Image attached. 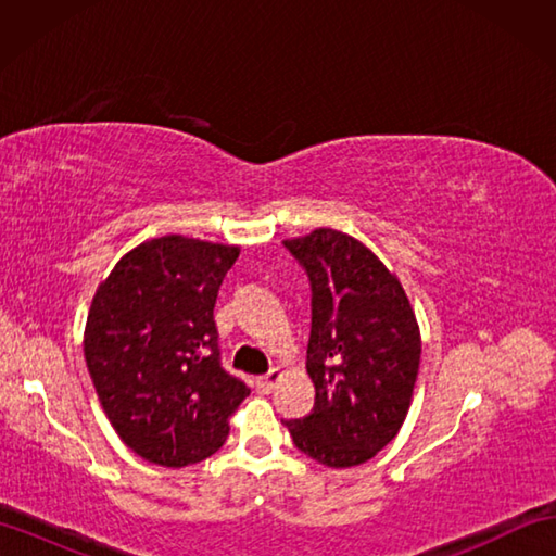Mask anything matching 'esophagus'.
Returning <instances> with one entry per match:
<instances>
[{
	"instance_id": "esophagus-1",
	"label": "esophagus",
	"mask_w": 556,
	"mask_h": 556,
	"mask_svg": "<svg viewBox=\"0 0 556 556\" xmlns=\"http://www.w3.org/2000/svg\"><path fill=\"white\" fill-rule=\"evenodd\" d=\"M281 377H285V370L281 368H271L267 375H263V377H257V389L260 392H271V389H275L279 382H281Z\"/></svg>"
}]
</instances>
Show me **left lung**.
Wrapping results in <instances>:
<instances>
[{
	"instance_id": "obj_1",
	"label": "left lung",
	"mask_w": 556,
	"mask_h": 556,
	"mask_svg": "<svg viewBox=\"0 0 556 556\" xmlns=\"http://www.w3.org/2000/svg\"><path fill=\"white\" fill-rule=\"evenodd\" d=\"M308 271L313 325L311 416L287 420L293 444L317 464L351 468L394 440L420 368V327L399 277L368 245L337 229L287 239Z\"/></svg>"
}]
</instances>
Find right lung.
I'll return each instance as SVG.
<instances>
[{"label": "right lung", "instance_id": "add662e5", "mask_svg": "<svg viewBox=\"0 0 556 556\" xmlns=\"http://www.w3.org/2000/svg\"><path fill=\"white\" fill-rule=\"evenodd\" d=\"M224 245L169 233L136 245L92 296L83 353L112 428L164 468L215 454L251 394L219 363L215 301L239 257Z\"/></svg>", "mask_w": 556, "mask_h": 556}]
</instances>
